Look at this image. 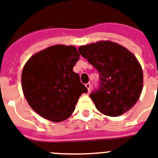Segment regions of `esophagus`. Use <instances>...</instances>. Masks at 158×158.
<instances>
[{"instance_id":"esophagus-1","label":"esophagus","mask_w":158,"mask_h":158,"mask_svg":"<svg viewBox=\"0 0 158 158\" xmlns=\"http://www.w3.org/2000/svg\"><path fill=\"white\" fill-rule=\"evenodd\" d=\"M85 86H86V87H87V91H89L90 89H91V83H86Z\"/></svg>"}]
</instances>
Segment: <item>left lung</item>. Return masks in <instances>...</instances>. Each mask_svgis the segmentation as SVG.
I'll use <instances>...</instances> for the list:
<instances>
[{
	"label": "left lung",
	"instance_id": "1",
	"mask_svg": "<svg viewBox=\"0 0 158 158\" xmlns=\"http://www.w3.org/2000/svg\"><path fill=\"white\" fill-rule=\"evenodd\" d=\"M79 52L99 73V87L90 94L98 111L114 117L132 108L143 87L142 68L136 57L110 41L79 46Z\"/></svg>",
	"mask_w": 158,
	"mask_h": 158
}]
</instances>
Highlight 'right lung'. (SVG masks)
<instances>
[{"label": "right lung", "instance_id": "1", "mask_svg": "<svg viewBox=\"0 0 158 158\" xmlns=\"http://www.w3.org/2000/svg\"><path fill=\"white\" fill-rule=\"evenodd\" d=\"M79 59L75 46L55 45L27 61L22 74V87L34 111L53 122L65 120L75 108L87 87L73 67Z\"/></svg>", "mask_w": 158, "mask_h": 158}]
</instances>
